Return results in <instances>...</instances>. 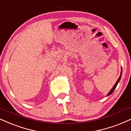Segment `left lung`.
I'll return each instance as SVG.
<instances>
[{
    "label": "left lung",
    "mask_w": 131,
    "mask_h": 131,
    "mask_svg": "<svg viewBox=\"0 0 131 131\" xmlns=\"http://www.w3.org/2000/svg\"><path fill=\"white\" fill-rule=\"evenodd\" d=\"M121 74H122V69H121V74H120V75H119V78L118 79V80H117V81L116 82V83H115V84L114 85V86H113L112 87V89L111 90V91H109V92H108V93L107 94V96H109V95H111V94L113 92V91H114V90H115V89H116V86H117V85H118V82H119V81H120V79H121Z\"/></svg>",
    "instance_id": "obj_1"
}]
</instances>
